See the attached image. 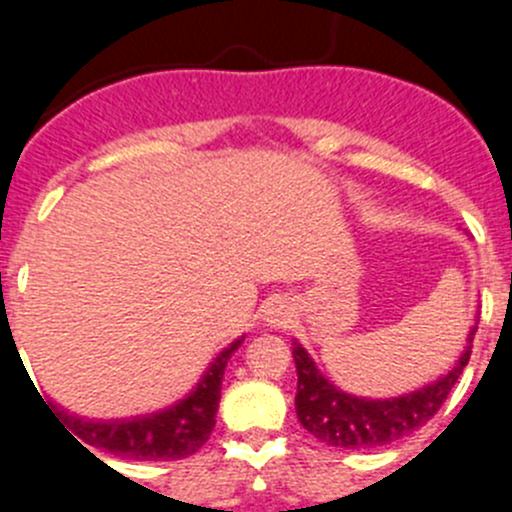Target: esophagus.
Masks as SVG:
<instances>
[{"label": "esophagus", "instance_id": "obj_1", "mask_svg": "<svg viewBox=\"0 0 512 512\" xmlns=\"http://www.w3.org/2000/svg\"><path fill=\"white\" fill-rule=\"evenodd\" d=\"M290 317H292L290 305H287L285 300H272L265 310V320L270 322V325H287Z\"/></svg>", "mask_w": 512, "mask_h": 512}]
</instances>
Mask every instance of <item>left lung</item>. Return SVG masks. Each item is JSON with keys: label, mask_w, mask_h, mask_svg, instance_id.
Returning <instances> with one entry per match:
<instances>
[{"label": "left lung", "mask_w": 512, "mask_h": 512, "mask_svg": "<svg viewBox=\"0 0 512 512\" xmlns=\"http://www.w3.org/2000/svg\"><path fill=\"white\" fill-rule=\"evenodd\" d=\"M475 330L478 322L470 327L468 342L448 372L425 382L423 388L413 393L395 395V398H362V395L345 393L322 375L310 352L292 340V357L297 367V420L307 433L332 448H380L405 438L413 430L423 428L443 408L460 372L468 365Z\"/></svg>", "instance_id": "1"}]
</instances>
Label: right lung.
Listing matches in <instances>:
<instances>
[{"instance_id": "right-lung-1", "label": "right lung", "mask_w": 512, "mask_h": 512, "mask_svg": "<svg viewBox=\"0 0 512 512\" xmlns=\"http://www.w3.org/2000/svg\"><path fill=\"white\" fill-rule=\"evenodd\" d=\"M245 335L225 347L205 375L200 377L195 388L182 400L162 408L157 413L135 415V418H114V420H89L59 408L52 415L62 418V423L97 450L119 455L127 460H180L197 453L210 438L215 428L217 405H220L222 377H225L227 360L232 352L242 345ZM47 405V408H49ZM84 448V445H82Z\"/></svg>"}]
</instances>
